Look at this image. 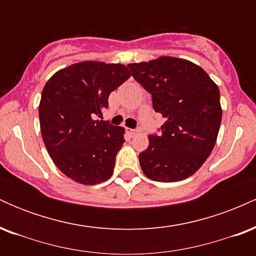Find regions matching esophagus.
Returning <instances> with one entry per match:
<instances>
[{
    "mask_svg": "<svg viewBox=\"0 0 256 256\" xmlns=\"http://www.w3.org/2000/svg\"><path fill=\"white\" fill-rule=\"evenodd\" d=\"M126 130H128V134L130 136H134V134H137V130H134V128H126Z\"/></svg>",
    "mask_w": 256,
    "mask_h": 256,
    "instance_id": "1",
    "label": "esophagus"
}]
</instances>
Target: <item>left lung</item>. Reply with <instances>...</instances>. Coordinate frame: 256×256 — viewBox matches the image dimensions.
<instances>
[{
  "label": "left lung",
  "instance_id": "obj_1",
  "mask_svg": "<svg viewBox=\"0 0 256 256\" xmlns=\"http://www.w3.org/2000/svg\"><path fill=\"white\" fill-rule=\"evenodd\" d=\"M128 67L166 118L161 134H149V146L140 154L143 173L162 183L190 177L216 146L222 113L218 85L184 58L160 56Z\"/></svg>",
  "mask_w": 256,
  "mask_h": 256
}]
</instances>
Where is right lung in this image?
I'll return each instance as SVG.
<instances>
[{
    "instance_id": "add662e5",
    "label": "right lung",
    "mask_w": 256,
    "mask_h": 256,
    "mask_svg": "<svg viewBox=\"0 0 256 256\" xmlns=\"http://www.w3.org/2000/svg\"><path fill=\"white\" fill-rule=\"evenodd\" d=\"M131 77L122 64L83 61L60 70L46 82L38 113L46 150L72 180L95 185L113 174L125 128L94 120L108 96Z\"/></svg>"
}]
</instances>
